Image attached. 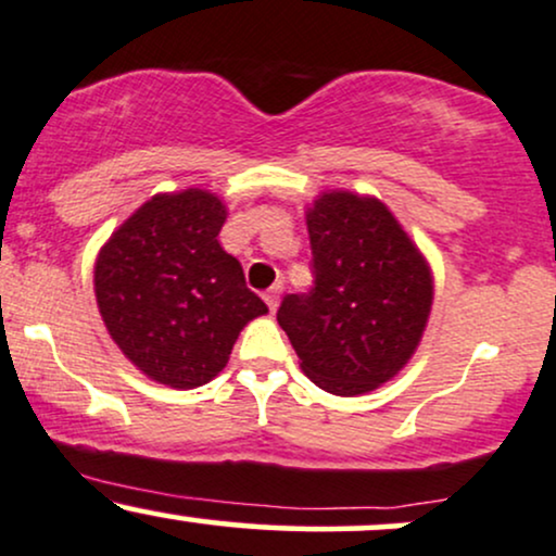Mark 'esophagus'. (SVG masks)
Listing matches in <instances>:
<instances>
[{
  "label": "esophagus",
  "mask_w": 556,
  "mask_h": 556,
  "mask_svg": "<svg viewBox=\"0 0 556 556\" xmlns=\"http://www.w3.org/2000/svg\"><path fill=\"white\" fill-rule=\"evenodd\" d=\"M279 295H282V285H274L271 290H266L264 300H266V305H269V311H277V305H279Z\"/></svg>",
  "instance_id": "34e87169"
}]
</instances>
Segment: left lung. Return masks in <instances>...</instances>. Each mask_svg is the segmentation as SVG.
<instances>
[{"mask_svg": "<svg viewBox=\"0 0 556 556\" xmlns=\"http://www.w3.org/2000/svg\"><path fill=\"white\" fill-rule=\"evenodd\" d=\"M305 225L314 287L285 295L277 321L316 387L366 394L416 353L433 303L431 269L376 198L324 193Z\"/></svg>", "mask_w": 556, "mask_h": 556, "instance_id": "1", "label": "left lung"}]
</instances>
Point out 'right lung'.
Returning <instances> with one entry per match:
<instances>
[{
  "mask_svg": "<svg viewBox=\"0 0 556 556\" xmlns=\"http://www.w3.org/2000/svg\"><path fill=\"white\" fill-rule=\"evenodd\" d=\"M225 219V203L208 190L159 193L114 229L96 258L93 290L106 331L159 384L212 381L240 329L269 311L216 240Z\"/></svg>",
  "mask_w": 556,
  "mask_h": 556,
  "instance_id": "right-lung-1",
  "label": "right lung"
}]
</instances>
